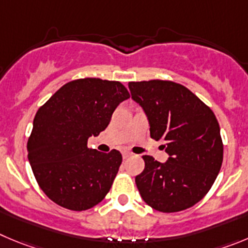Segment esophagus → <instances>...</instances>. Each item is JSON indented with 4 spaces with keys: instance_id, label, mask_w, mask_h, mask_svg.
Returning a JSON list of instances; mask_svg holds the SVG:
<instances>
[{
    "instance_id": "34e87169",
    "label": "esophagus",
    "mask_w": 248,
    "mask_h": 248,
    "mask_svg": "<svg viewBox=\"0 0 248 248\" xmlns=\"http://www.w3.org/2000/svg\"><path fill=\"white\" fill-rule=\"evenodd\" d=\"M132 155H133V154H132L131 152H128V150H124V152H122V158L124 159H128L129 156Z\"/></svg>"
}]
</instances>
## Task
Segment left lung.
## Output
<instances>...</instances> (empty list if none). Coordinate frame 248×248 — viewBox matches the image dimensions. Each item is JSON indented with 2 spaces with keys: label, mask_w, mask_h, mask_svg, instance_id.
<instances>
[{
  "label": "left lung",
  "mask_w": 248,
  "mask_h": 248,
  "mask_svg": "<svg viewBox=\"0 0 248 248\" xmlns=\"http://www.w3.org/2000/svg\"><path fill=\"white\" fill-rule=\"evenodd\" d=\"M128 88L147 113L150 137L165 140L170 155L164 164L142 156L145 168L136 176V185L143 201L163 213L193 207L212 188L223 163L214 112L191 90L171 80L129 82Z\"/></svg>",
  "instance_id": "8db88e82"
}]
</instances>
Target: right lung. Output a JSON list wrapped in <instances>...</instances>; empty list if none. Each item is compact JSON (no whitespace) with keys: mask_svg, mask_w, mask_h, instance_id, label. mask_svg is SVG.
<instances>
[{"mask_svg":"<svg viewBox=\"0 0 248 248\" xmlns=\"http://www.w3.org/2000/svg\"><path fill=\"white\" fill-rule=\"evenodd\" d=\"M129 98L122 83L82 78L62 85L36 112L28 159L36 182L52 202L87 210L105 198L122 163L121 153L88 148V138L108 127Z\"/></svg>","mask_w":248,"mask_h":248,"instance_id":"1","label":"right lung"}]
</instances>
